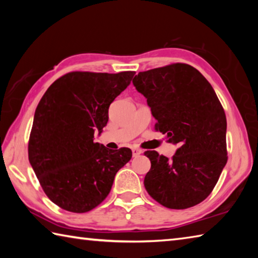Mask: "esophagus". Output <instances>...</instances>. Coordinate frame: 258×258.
I'll use <instances>...</instances> for the list:
<instances>
[{"instance_id": "34e87169", "label": "esophagus", "mask_w": 258, "mask_h": 258, "mask_svg": "<svg viewBox=\"0 0 258 258\" xmlns=\"http://www.w3.org/2000/svg\"><path fill=\"white\" fill-rule=\"evenodd\" d=\"M132 154H133V157H137V156L142 154V150L138 149V148H133V149H132Z\"/></svg>"}]
</instances>
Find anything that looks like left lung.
Masks as SVG:
<instances>
[{"label": "left lung", "instance_id": "obj_1", "mask_svg": "<svg viewBox=\"0 0 258 258\" xmlns=\"http://www.w3.org/2000/svg\"><path fill=\"white\" fill-rule=\"evenodd\" d=\"M133 84L147 98L155 130L178 145L172 159L146 151L151 168L145 187L157 203L185 209L204 202L228 161L226 117L215 91L186 63L140 72Z\"/></svg>", "mask_w": 258, "mask_h": 258}]
</instances>
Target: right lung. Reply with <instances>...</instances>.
Wrapping results in <instances>:
<instances>
[{"instance_id": "right-lung-1", "label": "right lung", "mask_w": 258, "mask_h": 258, "mask_svg": "<svg viewBox=\"0 0 258 258\" xmlns=\"http://www.w3.org/2000/svg\"><path fill=\"white\" fill-rule=\"evenodd\" d=\"M134 72H71L50 85L38 102L28 158L43 191L56 206L86 213L111 190L116 173L132 158L128 148L109 150L94 142L108 110L130 85Z\"/></svg>"}]
</instances>
